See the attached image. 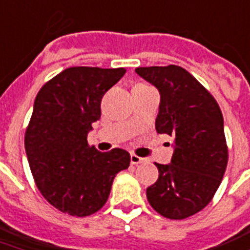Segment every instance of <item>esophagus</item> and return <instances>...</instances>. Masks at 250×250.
Returning a JSON list of instances; mask_svg holds the SVG:
<instances>
[{
  "label": "esophagus",
  "instance_id": "1",
  "mask_svg": "<svg viewBox=\"0 0 250 250\" xmlns=\"http://www.w3.org/2000/svg\"><path fill=\"white\" fill-rule=\"evenodd\" d=\"M146 160L144 157H140V156H136V155H131V164L132 165H138V164H143L146 163Z\"/></svg>",
  "mask_w": 250,
  "mask_h": 250
}]
</instances>
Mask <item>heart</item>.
<instances>
[{
  "instance_id": "heart-1",
  "label": "heart",
  "mask_w": 250,
  "mask_h": 250,
  "mask_svg": "<svg viewBox=\"0 0 250 250\" xmlns=\"http://www.w3.org/2000/svg\"><path fill=\"white\" fill-rule=\"evenodd\" d=\"M136 86H146V85H144V83H139V85H136Z\"/></svg>"
}]
</instances>
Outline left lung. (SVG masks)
I'll return each mask as SVG.
<instances>
[{
    "mask_svg": "<svg viewBox=\"0 0 250 250\" xmlns=\"http://www.w3.org/2000/svg\"><path fill=\"white\" fill-rule=\"evenodd\" d=\"M135 72L160 93L156 131L174 139L170 164H156L159 180L146 188V199L165 218H188L211 202L226 171L222 111L214 97L181 66Z\"/></svg>",
    "mask_w": 250,
    "mask_h": 250,
    "instance_id": "8db88e82",
    "label": "left lung"
}]
</instances>
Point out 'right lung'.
<instances>
[{"instance_id": "1", "label": "right lung", "mask_w": 250, "mask_h": 250, "mask_svg": "<svg viewBox=\"0 0 250 250\" xmlns=\"http://www.w3.org/2000/svg\"><path fill=\"white\" fill-rule=\"evenodd\" d=\"M125 73V68L72 66L36 95L24 136L26 155L42 195L62 212H97L115 176L129 167L127 150L100 152L87 144L91 125L101 118L102 97Z\"/></svg>"}]
</instances>
